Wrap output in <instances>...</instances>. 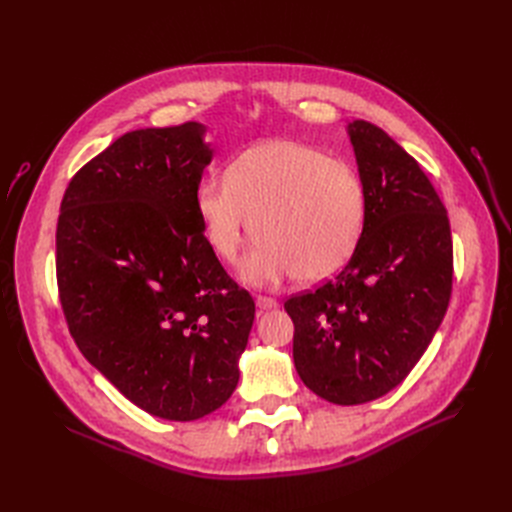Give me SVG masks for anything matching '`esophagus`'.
<instances>
[{
	"label": "esophagus",
	"instance_id": "esophagus-1",
	"mask_svg": "<svg viewBox=\"0 0 512 512\" xmlns=\"http://www.w3.org/2000/svg\"><path fill=\"white\" fill-rule=\"evenodd\" d=\"M256 305H258L260 309H273V307H277L280 303H277L273 297H262V294H258V297H256Z\"/></svg>",
	"mask_w": 512,
	"mask_h": 512
}]
</instances>
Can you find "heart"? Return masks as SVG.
<instances>
[{
	"instance_id": "heart-1",
	"label": "heart",
	"mask_w": 512,
	"mask_h": 512,
	"mask_svg": "<svg viewBox=\"0 0 512 512\" xmlns=\"http://www.w3.org/2000/svg\"><path fill=\"white\" fill-rule=\"evenodd\" d=\"M196 213L211 252L241 265L245 282L275 286L297 275L320 282L354 256L367 218V190L352 164L294 141H267L237 153L224 179L198 185Z\"/></svg>"
}]
</instances>
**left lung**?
Segmentation results:
<instances>
[{"label":"left lung","instance_id":"left-lung-1","mask_svg":"<svg viewBox=\"0 0 512 512\" xmlns=\"http://www.w3.org/2000/svg\"><path fill=\"white\" fill-rule=\"evenodd\" d=\"M367 218L333 280L290 297L292 356L309 391L339 406L393 391L421 359L453 290L451 224L418 162L378 126H348Z\"/></svg>","mask_w":512,"mask_h":512}]
</instances>
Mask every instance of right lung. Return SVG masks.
<instances>
[{"mask_svg": "<svg viewBox=\"0 0 512 512\" xmlns=\"http://www.w3.org/2000/svg\"><path fill=\"white\" fill-rule=\"evenodd\" d=\"M203 134L185 121L117 138L70 179L55 235L76 346L132 404L168 421H196L232 395L256 312L200 228Z\"/></svg>", "mask_w": 512, "mask_h": 512, "instance_id": "obj_1", "label": "right lung"}]
</instances>
